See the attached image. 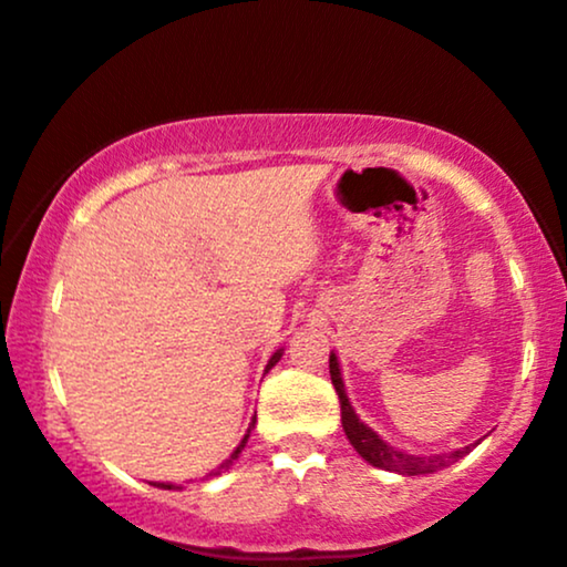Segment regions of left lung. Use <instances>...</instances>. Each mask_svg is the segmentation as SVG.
Masks as SVG:
<instances>
[{
  "instance_id": "left-lung-1",
  "label": "left lung",
  "mask_w": 567,
  "mask_h": 567,
  "mask_svg": "<svg viewBox=\"0 0 567 567\" xmlns=\"http://www.w3.org/2000/svg\"><path fill=\"white\" fill-rule=\"evenodd\" d=\"M330 381H333V386L338 392V402H341L343 432H347V437L351 445H354V451L360 453L368 464L379 466V470L405 474V477H415V474H432L437 470H445V466H451L453 461L464 458V455L470 453L474 445H477V442H474V445L458 447V451L440 453V455H410V453L396 451V447L386 445V442H383L368 424H362L360 415L354 413V408H351V402L347 396V389H343L341 368H338V357L333 354V351H330Z\"/></svg>"
}]
</instances>
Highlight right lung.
I'll list each match as a JSON object with an SVG mask.
<instances>
[{
	"instance_id": "right-lung-1",
	"label": "right lung",
	"mask_w": 567,
	"mask_h": 567,
	"mask_svg": "<svg viewBox=\"0 0 567 567\" xmlns=\"http://www.w3.org/2000/svg\"><path fill=\"white\" fill-rule=\"evenodd\" d=\"M279 357H282V349H279V351H275V354H271V360H269V365H266V370H271V368H275L277 362H279ZM252 424H256V421H252ZM252 424H250V426H252ZM247 437H250V429H247V434H245V437H243V442H239V445H237V451H234V453L229 455V458H226V464H220L218 470L213 472V474H220V470H229V466L234 464V461H237V455L243 453V447H245ZM213 474H210V477H213ZM157 487H165V491H175V487H178V485H173V483H157Z\"/></svg>"
}]
</instances>
